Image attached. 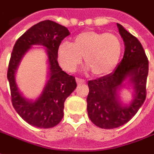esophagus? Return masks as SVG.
Masks as SVG:
<instances>
[{
  "label": "esophagus",
  "mask_w": 154,
  "mask_h": 154,
  "mask_svg": "<svg viewBox=\"0 0 154 154\" xmlns=\"http://www.w3.org/2000/svg\"><path fill=\"white\" fill-rule=\"evenodd\" d=\"M76 82H77V83L78 85H80V84H83L86 82V81L83 80V79H80V78H76Z\"/></svg>",
  "instance_id": "obj_1"
}]
</instances>
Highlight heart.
Instances as JSON below:
<instances>
[{"label": "heart", "instance_id": "1", "mask_svg": "<svg viewBox=\"0 0 154 154\" xmlns=\"http://www.w3.org/2000/svg\"><path fill=\"white\" fill-rule=\"evenodd\" d=\"M122 50V42L118 35L89 30L77 35L72 44L62 43L57 48V61L64 70L72 72L83 57L87 70L91 71L96 77H102L116 68Z\"/></svg>", "mask_w": 154, "mask_h": 154}]
</instances>
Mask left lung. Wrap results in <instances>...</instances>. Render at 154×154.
<instances>
[{
  "mask_svg": "<svg viewBox=\"0 0 154 154\" xmlns=\"http://www.w3.org/2000/svg\"><path fill=\"white\" fill-rule=\"evenodd\" d=\"M125 43V54L112 73L88 82L87 114L91 122L101 129H115L134 116L146 98L149 61L138 38L117 24ZM129 87L132 99L121 100L120 91Z\"/></svg>",
  "mask_w": 154,
  "mask_h": 154,
  "instance_id": "obj_1",
  "label": "left lung"
}]
</instances>
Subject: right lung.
Returning <instances> with one entry per match:
<instances>
[{"label":"right lung","instance_id":"right-lung-1","mask_svg":"<svg viewBox=\"0 0 154 154\" xmlns=\"http://www.w3.org/2000/svg\"><path fill=\"white\" fill-rule=\"evenodd\" d=\"M69 35L65 26L48 20H43L23 34L13 48L7 72L12 105L22 119L35 127L48 129L57 125L63 117L64 101L77 87L75 77L62 70L57 63V48ZM37 45L45 48L48 81L41 96L29 100L18 90L15 73L23 57Z\"/></svg>","mask_w":154,"mask_h":154}]
</instances>
